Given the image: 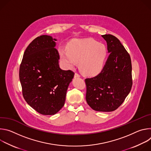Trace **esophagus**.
Returning <instances> with one entry per match:
<instances>
[{"label":"esophagus","instance_id":"34e87169","mask_svg":"<svg viewBox=\"0 0 151 151\" xmlns=\"http://www.w3.org/2000/svg\"><path fill=\"white\" fill-rule=\"evenodd\" d=\"M78 77H80V75L78 74V73H75V78H78Z\"/></svg>","mask_w":151,"mask_h":151}]
</instances>
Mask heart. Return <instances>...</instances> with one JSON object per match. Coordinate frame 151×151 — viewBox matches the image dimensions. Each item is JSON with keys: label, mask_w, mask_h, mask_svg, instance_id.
<instances>
[{"label": "heart", "mask_w": 151, "mask_h": 151, "mask_svg": "<svg viewBox=\"0 0 151 151\" xmlns=\"http://www.w3.org/2000/svg\"><path fill=\"white\" fill-rule=\"evenodd\" d=\"M63 63L72 68L76 62H80V69L87 75H94L103 68L106 57L105 46L91 39L75 40L68 46V50L60 48Z\"/></svg>", "instance_id": "heart-1"}]
</instances>
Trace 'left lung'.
Here are the masks:
<instances>
[{"instance_id":"8db88e82","label":"left lung","mask_w":151,"mask_h":151,"mask_svg":"<svg viewBox=\"0 0 151 151\" xmlns=\"http://www.w3.org/2000/svg\"><path fill=\"white\" fill-rule=\"evenodd\" d=\"M101 36L107 42L109 55L99 75L85 79L86 100L94 111L112 112L122 104L131 91L132 61L117 37L110 34Z\"/></svg>"}]
</instances>
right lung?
I'll use <instances>...</instances> for the list:
<instances>
[{
	"mask_svg": "<svg viewBox=\"0 0 151 151\" xmlns=\"http://www.w3.org/2000/svg\"><path fill=\"white\" fill-rule=\"evenodd\" d=\"M55 40L48 35L35 38L26 49L19 70L24 100L45 115H54L63 107L75 75L70 70L60 69Z\"/></svg>",
	"mask_w": 151,
	"mask_h": 151,
	"instance_id": "1",
	"label": "right lung"
}]
</instances>
